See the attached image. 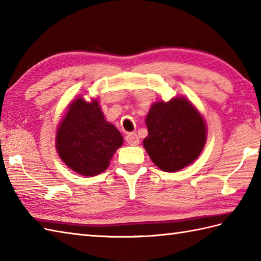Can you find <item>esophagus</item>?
<instances>
[{
	"label": "esophagus",
	"mask_w": 261,
	"mask_h": 261,
	"mask_svg": "<svg viewBox=\"0 0 261 261\" xmlns=\"http://www.w3.org/2000/svg\"><path fill=\"white\" fill-rule=\"evenodd\" d=\"M125 141L129 143L130 146H137L139 145V137L137 136V134H129L125 136Z\"/></svg>",
	"instance_id": "1"
}]
</instances>
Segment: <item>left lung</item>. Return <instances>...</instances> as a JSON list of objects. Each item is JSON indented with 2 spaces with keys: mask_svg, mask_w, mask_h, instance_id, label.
<instances>
[{
  "mask_svg": "<svg viewBox=\"0 0 261 261\" xmlns=\"http://www.w3.org/2000/svg\"><path fill=\"white\" fill-rule=\"evenodd\" d=\"M148 137L143 146L153 164L177 171L195 160L206 140L202 115L186 98L154 103L146 118Z\"/></svg>",
  "mask_w": 261,
  "mask_h": 261,
  "instance_id": "left-lung-1",
  "label": "left lung"
}]
</instances>
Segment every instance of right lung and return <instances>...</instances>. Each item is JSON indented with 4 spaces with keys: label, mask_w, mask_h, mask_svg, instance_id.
Masks as SVG:
<instances>
[{
    "label": "right lung",
    "mask_w": 261,
    "mask_h": 261,
    "mask_svg": "<svg viewBox=\"0 0 261 261\" xmlns=\"http://www.w3.org/2000/svg\"><path fill=\"white\" fill-rule=\"evenodd\" d=\"M57 151L69 168L83 176H94L109 167L123 138L105 121L96 101L77 98L57 131Z\"/></svg>",
    "instance_id": "add662e5"
}]
</instances>
